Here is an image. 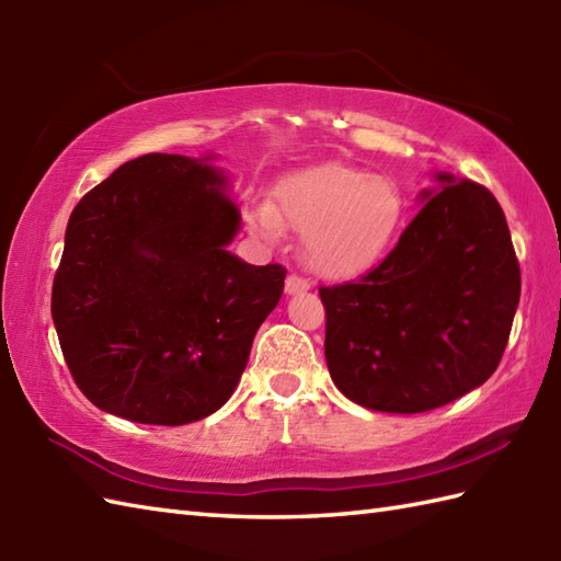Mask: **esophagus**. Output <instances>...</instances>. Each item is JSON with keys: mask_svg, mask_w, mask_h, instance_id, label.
<instances>
[{"mask_svg": "<svg viewBox=\"0 0 561 561\" xmlns=\"http://www.w3.org/2000/svg\"><path fill=\"white\" fill-rule=\"evenodd\" d=\"M284 291H287L289 296L304 294V291H308V282L304 277H299V274H289L287 284H284Z\"/></svg>", "mask_w": 561, "mask_h": 561, "instance_id": "esophagus-1", "label": "esophagus"}]
</instances>
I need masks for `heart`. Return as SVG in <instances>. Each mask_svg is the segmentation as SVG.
Segmentation results:
<instances>
[{
  "mask_svg": "<svg viewBox=\"0 0 561 561\" xmlns=\"http://www.w3.org/2000/svg\"><path fill=\"white\" fill-rule=\"evenodd\" d=\"M402 195L386 178L342 163L294 173L274 190L270 207L253 221L270 241L279 226L304 236L308 267L320 277L344 279L368 270L386 253L402 221Z\"/></svg>",
  "mask_w": 561,
  "mask_h": 561,
  "instance_id": "1",
  "label": "heart"
}]
</instances>
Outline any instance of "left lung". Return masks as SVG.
Here are the masks:
<instances>
[{
  "label": "left lung",
  "mask_w": 561,
  "mask_h": 561,
  "mask_svg": "<svg viewBox=\"0 0 561 561\" xmlns=\"http://www.w3.org/2000/svg\"><path fill=\"white\" fill-rule=\"evenodd\" d=\"M434 178L380 265L320 287L332 383L366 410L428 412L480 388L514 325L520 270L502 207L478 183Z\"/></svg>",
  "instance_id": "left-lung-1"
}]
</instances>
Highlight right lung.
I'll return each instance as SVG.
<instances>
[{
	"mask_svg": "<svg viewBox=\"0 0 561 561\" xmlns=\"http://www.w3.org/2000/svg\"><path fill=\"white\" fill-rule=\"evenodd\" d=\"M145 153L81 197L53 284L79 390L137 424L205 420L233 396L287 270L229 253L241 211L211 161Z\"/></svg>",
	"mask_w": 561,
	"mask_h": 561,
	"instance_id": "obj_1",
	"label": "right lung"
}]
</instances>
